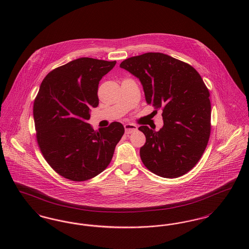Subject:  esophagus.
I'll use <instances>...</instances> for the list:
<instances>
[{"mask_svg":"<svg viewBox=\"0 0 249 249\" xmlns=\"http://www.w3.org/2000/svg\"><path fill=\"white\" fill-rule=\"evenodd\" d=\"M124 128H125V131L126 133H131L133 131L137 130V126L134 125V124H130V123H127L124 125Z\"/></svg>","mask_w":249,"mask_h":249,"instance_id":"34e87169","label":"esophagus"}]
</instances>
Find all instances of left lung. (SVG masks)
Returning <instances> with one entry per match:
<instances>
[{
  "label": "left lung",
  "instance_id": "1",
  "mask_svg": "<svg viewBox=\"0 0 249 249\" xmlns=\"http://www.w3.org/2000/svg\"><path fill=\"white\" fill-rule=\"evenodd\" d=\"M119 66L139 78L146 103L162 110L160 130L139 127L146 138L140 148L143 165L161 178L184 176L200 160L211 132L210 93L201 75L159 52L131 57Z\"/></svg>",
  "mask_w": 249,
  "mask_h": 249
}]
</instances>
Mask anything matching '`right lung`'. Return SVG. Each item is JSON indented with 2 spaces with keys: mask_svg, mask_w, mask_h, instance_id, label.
Wrapping results in <instances>:
<instances>
[{
  "mask_svg": "<svg viewBox=\"0 0 249 249\" xmlns=\"http://www.w3.org/2000/svg\"><path fill=\"white\" fill-rule=\"evenodd\" d=\"M117 61L80 58L50 71L34 104L36 140L50 167L62 178L86 181L109 165L124 134L119 122L94 130L87 121L99 105L98 85Z\"/></svg>",
  "mask_w": 249,
  "mask_h": 249,
  "instance_id": "1",
  "label": "right lung"
}]
</instances>
